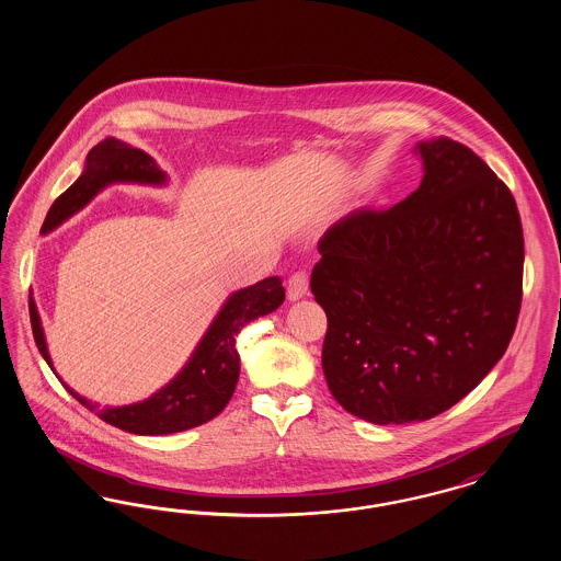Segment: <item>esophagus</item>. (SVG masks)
<instances>
[{
	"mask_svg": "<svg viewBox=\"0 0 561 561\" xmlns=\"http://www.w3.org/2000/svg\"><path fill=\"white\" fill-rule=\"evenodd\" d=\"M309 290V275L305 271H296L288 279V298L298 300Z\"/></svg>",
	"mask_w": 561,
	"mask_h": 561,
	"instance_id": "1",
	"label": "esophagus"
}]
</instances>
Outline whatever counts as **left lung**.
I'll return each mask as SVG.
<instances>
[{
	"label": "left lung",
	"mask_w": 561,
	"mask_h": 561,
	"mask_svg": "<svg viewBox=\"0 0 561 561\" xmlns=\"http://www.w3.org/2000/svg\"><path fill=\"white\" fill-rule=\"evenodd\" d=\"M416 153L421 187L334 222L311 273L328 389L374 425L427 421L471 393L522 307L524 231L507 185L448 136Z\"/></svg>",
	"instance_id": "left-lung-1"
}]
</instances>
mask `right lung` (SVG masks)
Here are the masks:
<instances>
[{
	"mask_svg": "<svg viewBox=\"0 0 561 561\" xmlns=\"http://www.w3.org/2000/svg\"><path fill=\"white\" fill-rule=\"evenodd\" d=\"M113 183L163 185L165 174L151 156L108 136L92 147L80 179L56 197L42 225V233H50L67 218L80 213L99 191ZM284 298L286 290L279 277H267L254 286L231 294L188 357L187 366L149 400L117 408H101L99 403L78 396L67 385L65 389L101 421L134 435H168L204 425L222 412L236 391L240 378V353L236 348V339L241 328L248 321L275 311ZM28 316L35 345L53 368L33 298H28Z\"/></svg>",
	"mask_w": 561,
	"mask_h": 561,
	"instance_id": "right-lung-1",
	"label": "right lung"
}]
</instances>
